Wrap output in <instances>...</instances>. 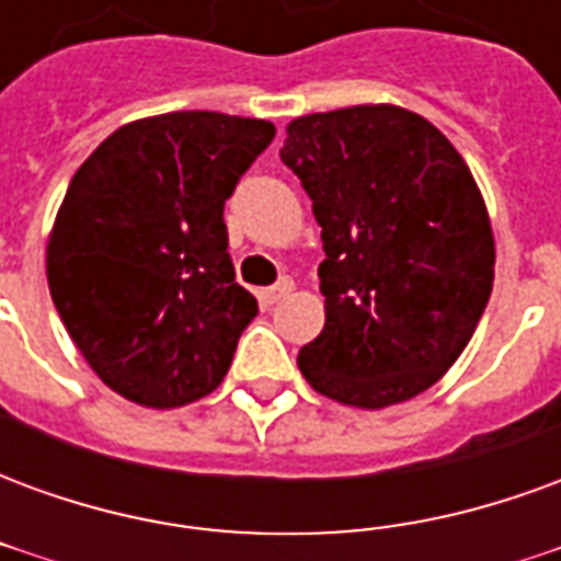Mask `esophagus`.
I'll return each instance as SVG.
<instances>
[{"label":"esophagus","mask_w":561,"mask_h":561,"mask_svg":"<svg viewBox=\"0 0 561 561\" xmlns=\"http://www.w3.org/2000/svg\"><path fill=\"white\" fill-rule=\"evenodd\" d=\"M291 291H294V282L279 279L276 285H270V288H264V291H261V304H267V306L279 304L282 297H288Z\"/></svg>","instance_id":"obj_1"}]
</instances>
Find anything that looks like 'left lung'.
I'll use <instances>...</instances> for the list:
<instances>
[{"instance_id":"left-lung-1","label":"left lung","mask_w":561,"mask_h":561,"mask_svg":"<svg viewBox=\"0 0 561 561\" xmlns=\"http://www.w3.org/2000/svg\"><path fill=\"white\" fill-rule=\"evenodd\" d=\"M321 225L324 330L304 378L354 409H388L454 366L493 291L486 204L454 144L397 104L288 123L279 149Z\"/></svg>"}]
</instances>
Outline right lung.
<instances>
[{
	"mask_svg": "<svg viewBox=\"0 0 561 561\" xmlns=\"http://www.w3.org/2000/svg\"><path fill=\"white\" fill-rule=\"evenodd\" d=\"M267 119L176 111L99 144L47 240V285L92 373L147 409L219 388L257 300L233 279L225 201L270 147Z\"/></svg>",
	"mask_w": 561,
	"mask_h": 561,
	"instance_id": "add662e5",
	"label": "right lung"
}]
</instances>
